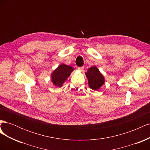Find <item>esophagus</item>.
Returning a JSON list of instances; mask_svg holds the SVG:
<instances>
[{
	"instance_id": "esophagus-1",
	"label": "esophagus",
	"mask_w": 150,
	"mask_h": 150,
	"mask_svg": "<svg viewBox=\"0 0 150 150\" xmlns=\"http://www.w3.org/2000/svg\"><path fill=\"white\" fill-rule=\"evenodd\" d=\"M78 69H79V71H83V70H84V67H78Z\"/></svg>"
}]
</instances>
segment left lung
I'll return each mask as SVG.
<instances>
[{
	"label": "left lung",
	"instance_id": "1",
	"mask_svg": "<svg viewBox=\"0 0 150 150\" xmlns=\"http://www.w3.org/2000/svg\"><path fill=\"white\" fill-rule=\"evenodd\" d=\"M85 74L89 88L94 91L99 90L105 83V78L96 66L89 67Z\"/></svg>",
	"mask_w": 150,
	"mask_h": 150
}]
</instances>
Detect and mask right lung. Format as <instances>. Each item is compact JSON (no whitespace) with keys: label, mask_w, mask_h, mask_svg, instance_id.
I'll use <instances>...</instances> for the list:
<instances>
[{"label":"right lung","mask_w":150,"mask_h":150,"mask_svg":"<svg viewBox=\"0 0 150 150\" xmlns=\"http://www.w3.org/2000/svg\"><path fill=\"white\" fill-rule=\"evenodd\" d=\"M74 70L72 66L65 64H61L56 69H54L51 74V80L56 87L61 88L69 78L71 72Z\"/></svg>","instance_id":"obj_1"}]
</instances>
